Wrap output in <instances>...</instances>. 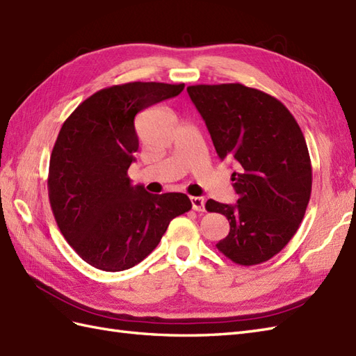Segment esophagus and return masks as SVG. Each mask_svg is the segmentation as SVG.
Wrapping results in <instances>:
<instances>
[{
  "instance_id": "34e87169",
  "label": "esophagus",
  "mask_w": 356,
  "mask_h": 356,
  "mask_svg": "<svg viewBox=\"0 0 356 356\" xmlns=\"http://www.w3.org/2000/svg\"><path fill=\"white\" fill-rule=\"evenodd\" d=\"M190 201H192V207H193L195 211H204V210H205V201H204V197L192 196V197H190Z\"/></svg>"
}]
</instances>
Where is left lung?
<instances>
[{
    "instance_id": "left-lung-1",
    "label": "left lung",
    "mask_w": 356,
    "mask_h": 356,
    "mask_svg": "<svg viewBox=\"0 0 356 356\" xmlns=\"http://www.w3.org/2000/svg\"><path fill=\"white\" fill-rule=\"evenodd\" d=\"M187 92L216 152L236 166L237 204H205L229 222L216 248L236 264H261L287 246L305 216L313 186L305 137L289 108L258 89L228 83L188 86Z\"/></svg>"
}]
</instances>
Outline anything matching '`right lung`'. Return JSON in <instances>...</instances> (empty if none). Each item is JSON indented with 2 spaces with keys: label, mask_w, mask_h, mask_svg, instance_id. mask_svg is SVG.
Wrapping results in <instances>:
<instances>
[{
  "label": "right lung",
  "mask_w": 356,
  "mask_h": 356,
  "mask_svg": "<svg viewBox=\"0 0 356 356\" xmlns=\"http://www.w3.org/2000/svg\"><path fill=\"white\" fill-rule=\"evenodd\" d=\"M184 83H125L83 101L57 136L48 195L63 237L86 263L106 272L138 264L157 248L173 218L192 202L184 193L151 195L131 186L138 111L177 97Z\"/></svg>",
  "instance_id": "add662e5"
}]
</instances>
